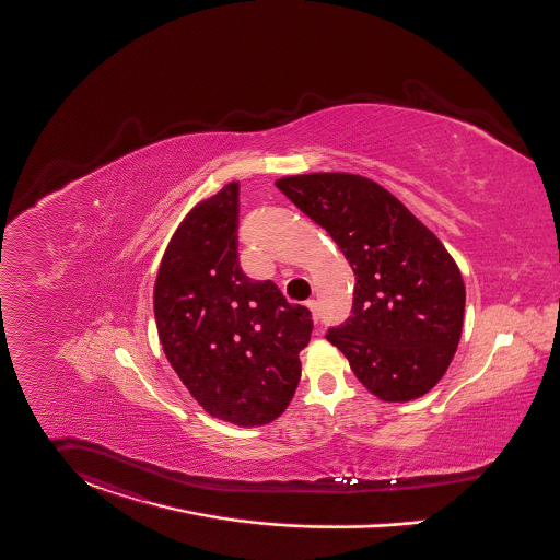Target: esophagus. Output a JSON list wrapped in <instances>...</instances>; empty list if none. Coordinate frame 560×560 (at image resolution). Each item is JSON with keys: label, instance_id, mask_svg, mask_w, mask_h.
Wrapping results in <instances>:
<instances>
[{"label": "esophagus", "instance_id": "34e87169", "mask_svg": "<svg viewBox=\"0 0 560 560\" xmlns=\"http://www.w3.org/2000/svg\"><path fill=\"white\" fill-rule=\"evenodd\" d=\"M305 307L312 312V320H314V323H318V303H316L314 299H310V301L305 303Z\"/></svg>", "mask_w": 560, "mask_h": 560}]
</instances>
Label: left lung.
<instances>
[{"instance_id":"obj_1","label":"left lung","mask_w":560,"mask_h":560,"mask_svg":"<svg viewBox=\"0 0 560 560\" xmlns=\"http://www.w3.org/2000/svg\"><path fill=\"white\" fill-rule=\"evenodd\" d=\"M276 187L334 237L354 271L352 316L327 339L377 399L406 404L427 395L463 334L465 282L446 246L365 176L295 174Z\"/></svg>"}]
</instances>
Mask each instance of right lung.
Listing matches in <instances>:
<instances>
[{
	"instance_id": "obj_1",
	"label": "right lung",
	"mask_w": 560,
	"mask_h": 560,
	"mask_svg": "<svg viewBox=\"0 0 560 560\" xmlns=\"http://www.w3.org/2000/svg\"><path fill=\"white\" fill-rule=\"evenodd\" d=\"M240 183L190 208L154 280L163 352L192 399L214 418L261 427L289 408L312 316L237 259Z\"/></svg>"
}]
</instances>
